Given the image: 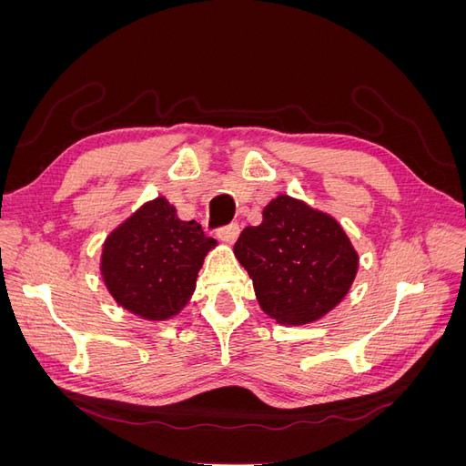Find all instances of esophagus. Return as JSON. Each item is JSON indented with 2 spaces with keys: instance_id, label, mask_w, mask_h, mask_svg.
Here are the masks:
<instances>
[{
  "instance_id": "obj_1",
  "label": "esophagus",
  "mask_w": 466,
  "mask_h": 466,
  "mask_svg": "<svg viewBox=\"0 0 466 466\" xmlns=\"http://www.w3.org/2000/svg\"><path fill=\"white\" fill-rule=\"evenodd\" d=\"M238 223H229V225H225V228H219L218 229V237L221 238L223 243H235L237 241V237H238Z\"/></svg>"
}]
</instances>
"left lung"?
Returning a JSON list of instances; mask_svg holds the SVG:
<instances>
[{
    "label": "left lung",
    "instance_id": "8db88e82",
    "mask_svg": "<svg viewBox=\"0 0 466 466\" xmlns=\"http://www.w3.org/2000/svg\"><path fill=\"white\" fill-rule=\"evenodd\" d=\"M262 311L279 324L319 320L340 303L358 272V252L334 218L279 194L262 223L235 243Z\"/></svg>",
    "mask_w": 466,
    "mask_h": 466
}]
</instances>
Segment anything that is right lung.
<instances>
[{"label": "right lung", "mask_w": 466, "mask_h": 466, "mask_svg": "<svg viewBox=\"0 0 466 466\" xmlns=\"http://www.w3.org/2000/svg\"><path fill=\"white\" fill-rule=\"evenodd\" d=\"M214 247L216 238L196 221L178 219L175 206L159 196L106 237L101 274L118 305L142 319L165 320L188 303Z\"/></svg>", "instance_id": "add662e5"}]
</instances>
